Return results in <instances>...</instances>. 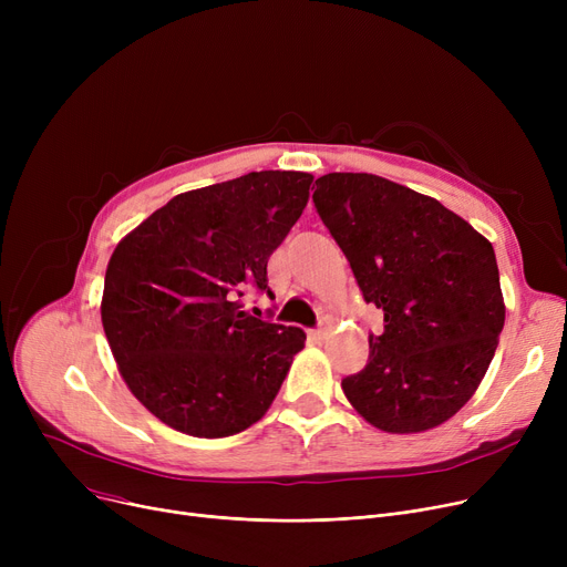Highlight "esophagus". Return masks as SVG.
<instances>
[{"label": "esophagus", "instance_id": "1", "mask_svg": "<svg viewBox=\"0 0 567 567\" xmlns=\"http://www.w3.org/2000/svg\"><path fill=\"white\" fill-rule=\"evenodd\" d=\"M323 338H326V329H323V326H319L317 331H310V340L319 342V340H323Z\"/></svg>", "mask_w": 567, "mask_h": 567}]
</instances>
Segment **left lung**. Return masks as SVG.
Masks as SVG:
<instances>
[{
	"label": "left lung",
	"instance_id": "left-lung-1",
	"mask_svg": "<svg viewBox=\"0 0 567 567\" xmlns=\"http://www.w3.org/2000/svg\"><path fill=\"white\" fill-rule=\"evenodd\" d=\"M312 202L359 282L383 310L370 359L342 379L351 406L381 432L445 423L478 389L505 306L492 244L434 197L365 172L317 178Z\"/></svg>",
	"mask_w": 567,
	"mask_h": 567
}]
</instances>
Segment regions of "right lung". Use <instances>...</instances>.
Here are the masks:
<instances>
[{"label":"right lung","mask_w":567,"mask_h":567,"mask_svg":"<svg viewBox=\"0 0 567 567\" xmlns=\"http://www.w3.org/2000/svg\"><path fill=\"white\" fill-rule=\"evenodd\" d=\"M312 174L250 172L172 197L114 248L101 301L112 355L158 421L199 439L248 430L306 333L250 317L244 291L301 218Z\"/></svg>","instance_id":"obj_1"}]
</instances>
